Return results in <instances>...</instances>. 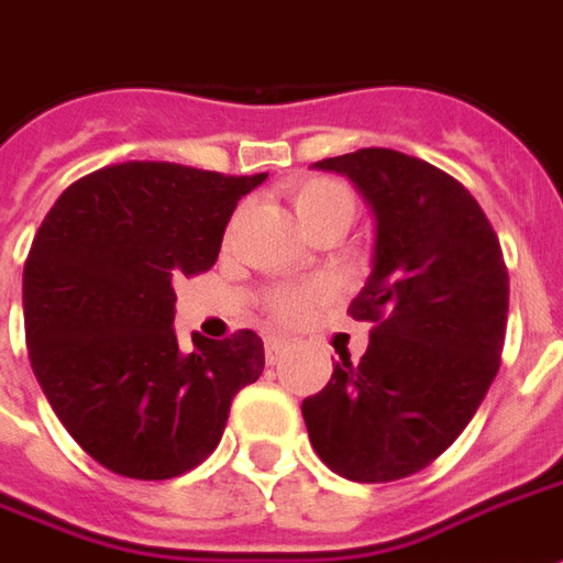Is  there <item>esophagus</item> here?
Listing matches in <instances>:
<instances>
[{
	"label": "esophagus",
	"instance_id": "1",
	"mask_svg": "<svg viewBox=\"0 0 563 563\" xmlns=\"http://www.w3.org/2000/svg\"><path fill=\"white\" fill-rule=\"evenodd\" d=\"M286 350H289V344L283 341V338H268L265 341V356H268L271 365H277L286 356Z\"/></svg>",
	"mask_w": 563,
	"mask_h": 563
}]
</instances>
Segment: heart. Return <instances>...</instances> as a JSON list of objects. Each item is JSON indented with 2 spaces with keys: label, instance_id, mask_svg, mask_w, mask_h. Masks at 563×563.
<instances>
[{
  "label": "heart",
  "instance_id": "heart-1",
  "mask_svg": "<svg viewBox=\"0 0 563 563\" xmlns=\"http://www.w3.org/2000/svg\"><path fill=\"white\" fill-rule=\"evenodd\" d=\"M292 207L295 216L301 225L313 228L325 222V219H338L344 216L353 222V213H356V198L344 183L338 179H305L292 188ZM329 295V286L325 283H305V286H286V289H277V292L268 298V310L283 322H298L301 317H308V310L322 301Z\"/></svg>",
  "mask_w": 563,
  "mask_h": 563
}]
</instances>
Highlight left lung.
Here are the masks:
<instances>
[{
	"label": "left lung",
	"instance_id": "obj_1",
	"mask_svg": "<svg viewBox=\"0 0 563 563\" xmlns=\"http://www.w3.org/2000/svg\"><path fill=\"white\" fill-rule=\"evenodd\" d=\"M344 173L375 213V255L353 320L372 322L360 363L301 402L313 451L350 482L430 466L497 377L509 274L497 231L454 176L393 148L313 164Z\"/></svg>",
	"mask_w": 563,
	"mask_h": 563
}]
</instances>
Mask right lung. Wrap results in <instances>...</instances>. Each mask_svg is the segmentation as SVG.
<instances>
[{"instance_id":"add662e5","label":"right lung","mask_w":563,"mask_h":563,"mask_svg":"<svg viewBox=\"0 0 563 563\" xmlns=\"http://www.w3.org/2000/svg\"><path fill=\"white\" fill-rule=\"evenodd\" d=\"M265 176L112 164L66 188L35 231L23 265L30 363L66 432L106 470L143 482L195 470L231 399L262 375L253 329L179 347L173 283L213 268L238 200Z\"/></svg>"}]
</instances>
